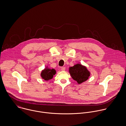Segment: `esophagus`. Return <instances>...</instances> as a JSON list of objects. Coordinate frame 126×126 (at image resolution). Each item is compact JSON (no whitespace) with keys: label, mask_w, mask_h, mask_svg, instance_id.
<instances>
[{"label":"esophagus","mask_w":126,"mask_h":126,"mask_svg":"<svg viewBox=\"0 0 126 126\" xmlns=\"http://www.w3.org/2000/svg\"><path fill=\"white\" fill-rule=\"evenodd\" d=\"M61 70L62 71H64L65 70V67H62L61 68Z\"/></svg>","instance_id":"34e87169"}]
</instances>
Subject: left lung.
Returning a JSON list of instances; mask_svg holds the SVG:
<instances>
[{
    "label": "left lung",
    "instance_id": "left-lung-1",
    "mask_svg": "<svg viewBox=\"0 0 126 126\" xmlns=\"http://www.w3.org/2000/svg\"><path fill=\"white\" fill-rule=\"evenodd\" d=\"M69 71L73 79L77 81L78 84H81L85 81L90 76V72L86 68L79 64L70 67Z\"/></svg>",
    "mask_w": 126,
    "mask_h": 126
}]
</instances>
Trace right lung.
<instances>
[{
	"label": "right lung",
	"mask_w": 126,
	"mask_h": 126,
	"mask_svg": "<svg viewBox=\"0 0 126 126\" xmlns=\"http://www.w3.org/2000/svg\"><path fill=\"white\" fill-rule=\"evenodd\" d=\"M56 73V71L54 69L51 70L49 69H45L42 72L41 76L45 80H49L53 78Z\"/></svg>",
	"instance_id": "1"
}]
</instances>
